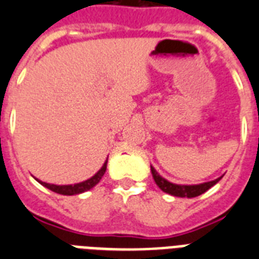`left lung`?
<instances>
[{
  "label": "left lung",
  "mask_w": 259,
  "mask_h": 259,
  "mask_svg": "<svg viewBox=\"0 0 259 259\" xmlns=\"http://www.w3.org/2000/svg\"><path fill=\"white\" fill-rule=\"evenodd\" d=\"M150 170H152V175H153V179L156 181V184L158 185V188L164 191V192L169 193L172 196L177 197H196L201 193H204L205 191H208L211 187L217 184L218 181L221 180L222 177H218L212 181H207V183H203V184H196V185H179L173 184L170 181L165 180L164 177H161L157 173V170L154 169L153 166H150Z\"/></svg>",
  "instance_id": "left-lung-1"
}]
</instances>
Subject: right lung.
I'll return each instance as SVG.
<instances>
[{
  "mask_svg": "<svg viewBox=\"0 0 259 259\" xmlns=\"http://www.w3.org/2000/svg\"><path fill=\"white\" fill-rule=\"evenodd\" d=\"M106 168H107V160H106L105 164H103V166H102L101 169L98 170L93 177H90L89 180L82 181V183H78V184H74V185H55V184H48V183H44V181H40V180L37 181L41 185H44L46 188L51 189V191H54V192L56 193H60V195H78V193L86 192V191L91 189L93 187H95V185L101 181L102 176L105 175Z\"/></svg>",
  "mask_w": 259,
  "mask_h": 259,
  "instance_id": "add662e5",
  "label": "right lung"
}]
</instances>
